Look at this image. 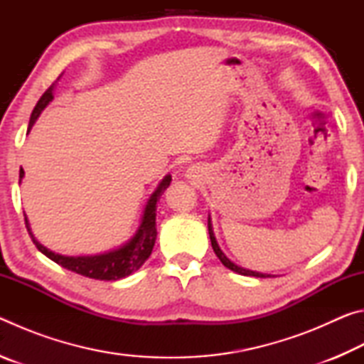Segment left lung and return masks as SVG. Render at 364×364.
Returning <instances> with one entry per match:
<instances>
[{"label": "left lung", "instance_id": "left-lung-1", "mask_svg": "<svg viewBox=\"0 0 364 364\" xmlns=\"http://www.w3.org/2000/svg\"><path fill=\"white\" fill-rule=\"evenodd\" d=\"M208 234H210V242H212L213 252H215V254H217V257L220 258V262L223 263L228 269H231V271H234V273L242 274V276H257V278H271V276H273V274L258 273V271H252V269H247V268H242V267H239V264H236L234 262H231L230 258H228V257L225 255V252L220 249V245H218V242H217V239H215V234H213V228H212L210 217H208Z\"/></svg>", "mask_w": 364, "mask_h": 364}]
</instances>
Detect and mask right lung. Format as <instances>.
<instances>
[{
    "label": "right lung",
    "mask_w": 364,
    "mask_h": 364,
    "mask_svg": "<svg viewBox=\"0 0 364 364\" xmlns=\"http://www.w3.org/2000/svg\"><path fill=\"white\" fill-rule=\"evenodd\" d=\"M53 91H54V83L49 86V88L40 97V101L36 102L33 112L30 115L28 132L32 130L33 123L36 122V119H38L43 110H45V107L54 100ZM23 175L26 173H23V170L21 168L19 183L22 181ZM170 183H171V175H165L162 178V181L159 183L156 191L149 196V199L146 202L143 215H141V223L138 226L136 232L133 234V237L128 239V241L123 245H120V247L104 252V254L80 255V257L56 254V252L49 250L48 247H45V245L36 241V237L32 232V228H30V223L26 217L27 231L30 234V237H32L33 244L36 245V249H38L43 255H46L49 260L56 262L65 269H70L77 274L86 276V278H91V279H100V281H117V279L127 278V276H130L132 273H134V271L143 267V263L152 254L154 244H156V237H157V228H156L157 202L160 199V196L164 194V191L170 186Z\"/></svg>",
    "instance_id": "1"
}]
</instances>
